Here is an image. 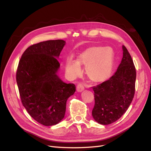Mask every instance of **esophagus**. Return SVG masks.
I'll use <instances>...</instances> for the list:
<instances>
[{"label": "esophagus", "instance_id": "obj_1", "mask_svg": "<svg viewBox=\"0 0 151 151\" xmlns=\"http://www.w3.org/2000/svg\"><path fill=\"white\" fill-rule=\"evenodd\" d=\"M84 89V85L82 83H80L77 86V91H78V92H82Z\"/></svg>", "mask_w": 151, "mask_h": 151}]
</instances>
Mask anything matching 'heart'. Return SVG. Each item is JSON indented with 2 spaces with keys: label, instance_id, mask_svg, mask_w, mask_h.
Returning <instances> with one entry per match:
<instances>
[{
  "label": "heart",
  "instance_id": "obj_1",
  "mask_svg": "<svg viewBox=\"0 0 151 151\" xmlns=\"http://www.w3.org/2000/svg\"><path fill=\"white\" fill-rule=\"evenodd\" d=\"M113 59L114 54L111 48L92 47L82 52L77 60L71 58H67L65 69L68 77L74 78L81 74L80 64L84 65L89 79L94 83H99L106 80L110 76Z\"/></svg>",
  "mask_w": 151,
  "mask_h": 151
}]
</instances>
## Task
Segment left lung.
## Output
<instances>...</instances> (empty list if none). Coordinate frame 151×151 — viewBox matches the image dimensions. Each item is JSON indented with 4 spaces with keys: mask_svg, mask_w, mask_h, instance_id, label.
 I'll return each mask as SVG.
<instances>
[{
    "mask_svg": "<svg viewBox=\"0 0 151 151\" xmlns=\"http://www.w3.org/2000/svg\"><path fill=\"white\" fill-rule=\"evenodd\" d=\"M123 58L110 78L92 87L94 92V119L102 125L116 122L124 114L133 100L135 90L136 70L127 48L123 46Z\"/></svg>",
    "mask_w": 151,
    "mask_h": 151,
    "instance_id": "left-lung-1",
    "label": "left lung"
}]
</instances>
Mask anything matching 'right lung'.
Returning <instances> with one entry per match:
<instances>
[{
	"mask_svg": "<svg viewBox=\"0 0 151 151\" xmlns=\"http://www.w3.org/2000/svg\"><path fill=\"white\" fill-rule=\"evenodd\" d=\"M65 42L48 40L31 45L22 53L16 81L22 105L29 115L45 126L57 124L65 116L67 99L76 86L66 84L57 72L58 58Z\"/></svg>",
	"mask_w": 151,
	"mask_h": 151,
	"instance_id": "right-lung-1",
	"label": "right lung"
}]
</instances>
